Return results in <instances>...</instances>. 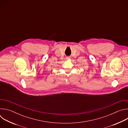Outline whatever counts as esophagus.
<instances>
[{
	"instance_id": "esophagus-1",
	"label": "esophagus",
	"mask_w": 128,
	"mask_h": 128,
	"mask_svg": "<svg viewBox=\"0 0 128 128\" xmlns=\"http://www.w3.org/2000/svg\"><path fill=\"white\" fill-rule=\"evenodd\" d=\"M70 57H67V58H66V59H70Z\"/></svg>"
}]
</instances>
